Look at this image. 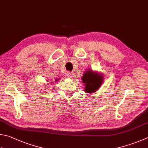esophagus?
I'll list each match as a JSON object with an SVG mask.
<instances>
[{"label":"esophagus","mask_w":148,"mask_h":148,"mask_svg":"<svg viewBox=\"0 0 148 148\" xmlns=\"http://www.w3.org/2000/svg\"><path fill=\"white\" fill-rule=\"evenodd\" d=\"M66 76L68 78H69V79H72L73 78V73L71 72H68L66 74Z\"/></svg>","instance_id":"obj_1"}]
</instances>
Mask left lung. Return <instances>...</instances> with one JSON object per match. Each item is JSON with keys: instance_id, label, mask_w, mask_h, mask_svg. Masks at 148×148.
Listing matches in <instances>:
<instances>
[{"instance_id": "left-lung-1", "label": "left lung", "mask_w": 148, "mask_h": 148, "mask_svg": "<svg viewBox=\"0 0 148 148\" xmlns=\"http://www.w3.org/2000/svg\"><path fill=\"white\" fill-rule=\"evenodd\" d=\"M104 78L102 74L95 72L89 69L84 73L82 81L84 83L86 93H93L100 88L103 82Z\"/></svg>"}]
</instances>
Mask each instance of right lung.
<instances>
[{
  "label": "right lung",
  "instance_id": "add662e5",
  "mask_svg": "<svg viewBox=\"0 0 148 148\" xmlns=\"http://www.w3.org/2000/svg\"><path fill=\"white\" fill-rule=\"evenodd\" d=\"M55 81H57V80H55Z\"/></svg>",
  "mask_w": 148,
  "mask_h": 148
}]
</instances>
